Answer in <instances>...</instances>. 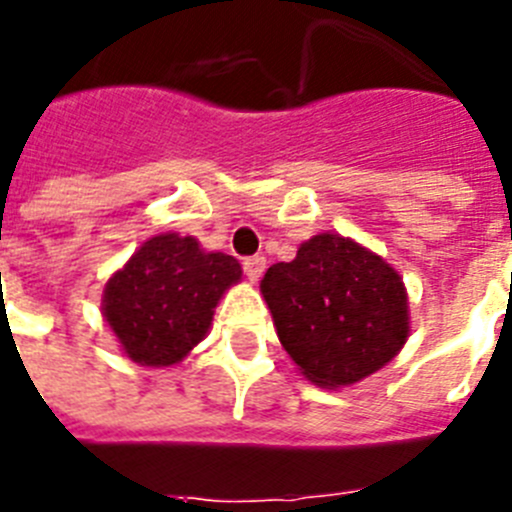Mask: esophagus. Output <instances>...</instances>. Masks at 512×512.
<instances>
[{"label": "esophagus", "mask_w": 512, "mask_h": 512, "mask_svg": "<svg viewBox=\"0 0 512 512\" xmlns=\"http://www.w3.org/2000/svg\"><path fill=\"white\" fill-rule=\"evenodd\" d=\"M264 269H266L264 256H248V259H243V271H246V277L251 279V282H256V279L264 274Z\"/></svg>", "instance_id": "34e87169"}]
</instances>
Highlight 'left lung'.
<instances>
[{
	"instance_id": "left-lung-1",
	"label": "left lung",
	"mask_w": 512,
	"mask_h": 512,
	"mask_svg": "<svg viewBox=\"0 0 512 512\" xmlns=\"http://www.w3.org/2000/svg\"><path fill=\"white\" fill-rule=\"evenodd\" d=\"M261 295L287 354L320 387L377 372L408 338L400 274L341 235H315L295 261L269 266Z\"/></svg>"
}]
</instances>
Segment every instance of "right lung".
<instances>
[{
    "label": "right lung",
    "mask_w": 512,
    "mask_h": 512,
    "mask_svg": "<svg viewBox=\"0 0 512 512\" xmlns=\"http://www.w3.org/2000/svg\"><path fill=\"white\" fill-rule=\"evenodd\" d=\"M238 279L233 256L202 251L192 235H156L107 282L104 318L133 361L176 364L205 338L217 300Z\"/></svg>",
    "instance_id": "add662e5"
}]
</instances>
